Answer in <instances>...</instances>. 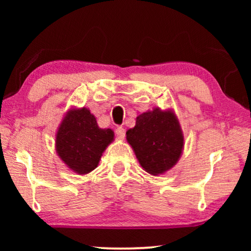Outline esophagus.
<instances>
[{
  "label": "esophagus",
  "mask_w": 251,
  "mask_h": 251,
  "mask_svg": "<svg viewBox=\"0 0 251 251\" xmlns=\"http://www.w3.org/2000/svg\"><path fill=\"white\" fill-rule=\"evenodd\" d=\"M115 135L118 137L119 139H125L126 137V130L122 128V126H119L118 129L115 130Z\"/></svg>",
  "instance_id": "obj_1"
}]
</instances>
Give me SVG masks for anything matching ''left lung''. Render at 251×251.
Returning a JSON list of instances; mask_svg holds the SVG:
<instances>
[{"label": "left lung", "instance_id": "1", "mask_svg": "<svg viewBox=\"0 0 251 251\" xmlns=\"http://www.w3.org/2000/svg\"><path fill=\"white\" fill-rule=\"evenodd\" d=\"M140 166L149 174L159 175L177 163L184 138L173 112L154 109L137 116L135 128L126 131Z\"/></svg>", "mask_w": 251, "mask_h": 251}]
</instances>
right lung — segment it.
I'll list each match as a JSON object with an SVG mask.
<instances>
[{
	"label": "right lung",
	"mask_w": 251,
	"mask_h": 251,
	"mask_svg": "<svg viewBox=\"0 0 251 251\" xmlns=\"http://www.w3.org/2000/svg\"><path fill=\"white\" fill-rule=\"evenodd\" d=\"M113 138L114 132L99 128L89 109H73L68 112L57 132V153L75 173L88 174L98 166L102 152Z\"/></svg>",
	"instance_id": "1"
}]
</instances>
